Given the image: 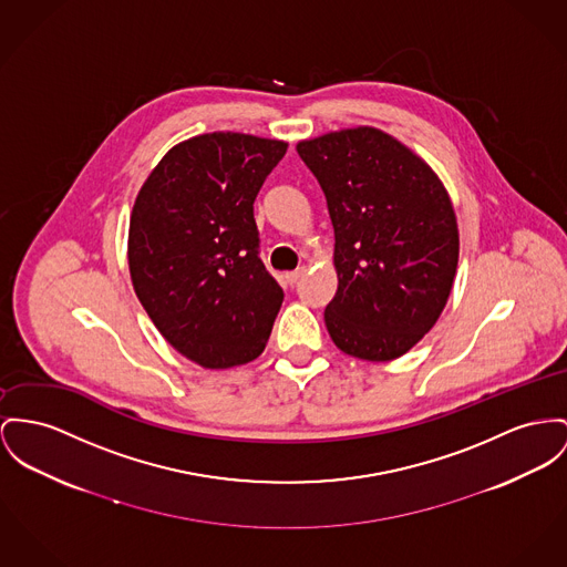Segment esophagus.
<instances>
[{
  "mask_svg": "<svg viewBox=\"0 0 567 567\" xmlns=\"http://www.w3.org/2000/svg\"><path fill=\"white\" fill-rule=\"evenodd\" d=\"M302 275H305V266L297 268V270H290V272H286V281H288L290 286H295V284L301 279Z\"/></svg>",
  "mask_w": 567,
  "mask_h": 567,
  "instance_id": "34e87169",
  "label": "esophagus"
}]
</instances>
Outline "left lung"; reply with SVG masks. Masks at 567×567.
Here are the masks:
<instances>
[{
	"instance_id": "left-lung-1",
	"label": "left lung",
	"mask_w": 567,
	"mask_h": 567,
	"mask_svg": "<svg viewBox=\"0 0 567 567\" xmlns=\"http://www.w3.org/2000/svg\"><path fill=\"white\" fill-rule=\"evenodd\" d=\"M297 152L327 197L338 292L331 340L365 361L409 352L439 320L457 268V224L439 176L391 135L346 128Z\"/></svg>"
}]
</instances>
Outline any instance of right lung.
I'll list each match as a JSON object with an SVG mask.
<instances>
[{"label": "right lung", "mask_w": 567, "mask_h": 567, "mask_svg": "<svg viewBox=\"0 0 567 567\" xmlns=\"http://www.w3.org/2000/svg\"><path fill=\"white\" fill-rule=\"evenodd\" d=\"M288 144L206 133L167 152L128 227L137 299L181 354L208 370L262 354L284 290L260 258L254 202Z\"/></svg>", "instance_id": "obj_1"}]
</instances>
